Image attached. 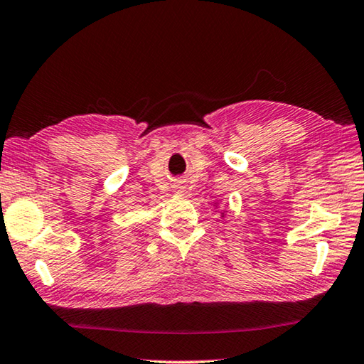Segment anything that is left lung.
Returning <instances> with one entry per match:
<instances>
[{
  "label": "left lung",
  "instance_id": "8db88e82",
  "mask_svg": "<svg viewBox=\"0 0 364 364\" xmlns=\"http://www.w3.org/2000/svg\"><path fill=\"white\" fill-rule=\"evenodd\" d=\"M214 205H215V209H217V208H218V203H214ZM220 215H222V217H225V210H222V212H220Z\"/></svg>",
  "mask_w": 364,
  "mask_h": 364
}]
</instances>
